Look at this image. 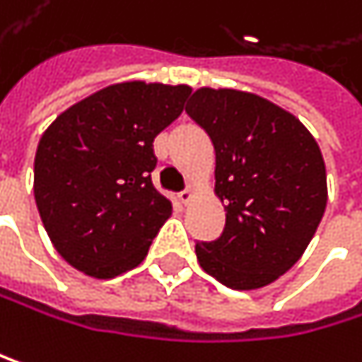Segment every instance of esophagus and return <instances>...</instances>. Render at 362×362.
Here are the masks:
<instances>
[{
	"instance_id": "1",
	"label": "esophagus",
	"mask_w": 362,
	"mask_h": 362,
	"mask_svg": "<svg viewBox=\"0 0 362 362\" xmlns=\"http://www.w3.org/2000/svg\"><path fill=\"white\" fill-rule=\"evenodd\" d=\"M177 199L180 204H189L193 199V189H185L182 193H177Z\"/></svg>"
}]
</instances>
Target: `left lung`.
<instances>
[{"label":"left lung","mask_w":362,"mask_h":362,"mask_svg":"<svg viewBox=\"0 0 362 362\" xmlns=\"http://www.w3.org/2000/svg\"><path fill=\"white\" fill-rule=\"evenodd\" d=\"M187 114L214 144L227 212L221 238L197 242L199 265L235 291L267 286L301 259L325 214L320 148L291 112L252 93L199 88Z\"/></svg>","instance_id":"1"}]
</instances>
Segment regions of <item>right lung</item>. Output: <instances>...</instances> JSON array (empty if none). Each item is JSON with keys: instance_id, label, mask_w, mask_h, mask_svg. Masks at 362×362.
<instances>
[{"instance_id": "add662e5", "label": "right lung", "mask_w": 362, "mask_h": 362, "mask_svg": "<svg viewBox=\"0 0 362 362\" xmlns=\"http://www.w3.org/2000/svg\"><path fill=\"white\" fill-rule=\"evenodd\" d=\"M187 84L120 82L65 110L44 131L33 195L57 252L93 278L137 267L171 204L154 189L152 141L185 110Z\"/></svg>"}]
</instances>
